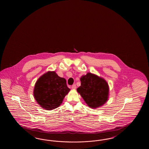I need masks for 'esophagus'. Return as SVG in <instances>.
Listing matches in <instances>:
<instances>
[{"label":"esophagus","instance_id":"1","mask_svg":"<svg viewBox=\"0 0 149 149\" xmlns=\"http://www.w3.org/2000/svg\"><path fill=\"white\" fill-rule=\"evenodd\" d=\"M76 88H77V86H76L75 84H74V85H72V89H76Z\"/></svg>","mask_w":149,"mask_h":149}]
</instances>
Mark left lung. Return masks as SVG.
<instances>
[{
  "instance_id": "8db88e82",
  "label": "left lung",
  "mask_w": 149,
  "mask_h": 149,
  "mask_svg": "<svg viewBox=\"0 0 149 149\" xmlns=\"http://www.w3.org/2000/svg\"><path fill=\"white\" fill-rule=\"evenodd\" d=\"M80 81L81 85L77 91L90 108H96L105 103L108 98L109 86L104 79L88 72L81 77Z\"/></svg>"
}]
</instances>
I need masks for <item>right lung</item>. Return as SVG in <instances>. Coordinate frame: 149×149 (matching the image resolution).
Returning a JSON list of instances; mask_svg holds the SVG:
<instances>
[{"label": "right lung", "instance_id": "add662e5", "mask_svg": "<svg viewBox=\"0 0 149 149\" xmlns=\"http://www.w3.org/2000/svg\"><path fill=\"white\" fill-rule=\"evenodd\" d=\"M69 91L65 79L48 72L36 81L34 97L42 108L52 110L58 107Z\"/></svg>", "mask_w": 149, "mask_h": 149}]
</instances>
